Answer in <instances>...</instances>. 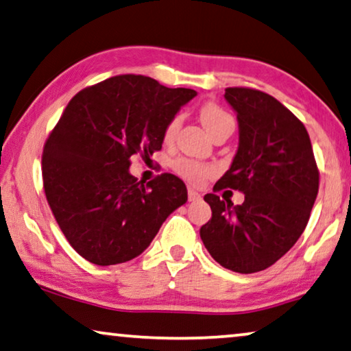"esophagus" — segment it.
Returning <instances> with one entry per match:
<instances>
[{
    "instance_id": "1",
    "label": "esophagus",
    "mask_w": 351,
    "mask_h": 351,
    "mask_svg": "<svg viewBox=\"0 0 351 351\" xmlns=\"http://www.w3.org/2000/svg\"><path fill=\"white\" fill-rule=\"evenodd\" d=\"M187 197H189V202H197V200H200V198H202L200 193H198L197 191H193V189L187 191Z\"/></svg>"
}]
</instances>
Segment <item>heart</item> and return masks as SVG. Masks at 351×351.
Segmentation results:
<instances>
[{
	"label": "heart",
	"instance_id": "heart-1",
	"mask_svg": "<svg viewBox=\"0 0 351 351\" xmlns=\"http://www.w3.org/2000/svg\"><path fill=\"white\" fill-rule=\"evenodd\" d=\"M200 119H202V124L205 125V129L209 132V135H211L216 129L222 128V125L233 124V118L230 117L226 110L221 108L217 104H214V102H206L205 106L200 108ZM180 123H181L180 117H175L169 124H167L165 134H164L165 140L173 138V135L176 134L178 128H180ZM173 170L178 175L186 178L187 181L195 182V184L197 182H202L206 176L211 175V171H213L209 167L198 164L197 160H192L189 158L176 159L173 162Z\"/></svg>",
	"mask_w": 351,
	"mask_h": 351
}]
</instances>
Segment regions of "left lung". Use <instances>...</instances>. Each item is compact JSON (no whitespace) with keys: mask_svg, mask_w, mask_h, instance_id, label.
<instances>
[{"mask_svg":"<svg viewBox=\"0 0 351 351\" xmlns=\"http://www.w3.org/2000/svg\"><path fill=\"white\" fill-rule=\"evenodd\" d=\"M223 97L237 113L239 143L214 191H241L244 202L233 205L206 193L213 217L200 238L223 268L258 273L304 232L318 193V169L304 124L277 99L250 88H227Z\"/></svg>","mask_w":351,"mask_h":351,"instance_id":"obj_1","label":"left lung"}]
</instances>
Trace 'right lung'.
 Instances as JSON below:
<instances>
[{
  "label": "right lung",
  "mask_w": 351,
  "mask_h": 351,
  "mask_svg": "<svg viewBox=\"0 0 351 351\" xmlns=\"http://www.w3.org/2000/svg\"><path fill=\"white\" fill-rule=\"evenodd\" d=\"M197 96L143 75H117L77 93L47 138L44 191L69 244L99 266L138 257L165 219L187 202L171 173L130 175V158L153 156L165 128Z\"/></svg>",
  "instance_id": "1"
}]
</instances>
